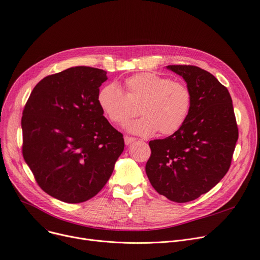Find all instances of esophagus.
I'll list each match as a JSON object with an SVG mask.
<instances>
[{
	"instance_id": "1",
	"label": "esophagus",
	"mask_w": 260,
	"mask_h": 260,
	"mask_svg": "<svg viewBox=\"0 0 260 260\" xmlns=\"http://www.w3.org/2000/svg\"><path fill=\"white\" fill-rule=\"evenodd\" d=\"M135 140H136L135 138H133V137H128V136H125V137H124V142H125V144H126V145H129V144H131V143H133Z\"/></svg>"
}]
</instances>
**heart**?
Instances as JSON below:
<instances>
[{"mask_svg": "<svg viewBox=\"0 0 260 260\" xmlns=\"http://www.w3.org/2000/svg\"><path fill=\"white\" fill-rule=\"evenodd\" d=\"M125 92L116 83L103 86L97 102L103 115L115 124H122L136 115L143 116L125 128L149 136L156 132L171 135L183 124L192 107V93L181 82L172 81L153 73H141L124 81Z\"/></svg>", "mask_w": 260, "mask_h": 260, "instance_id": "1", "label": "heart"}]
</instances>
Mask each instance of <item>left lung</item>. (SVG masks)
Returning a JSON list of instances; mask_svg holds the SVG:
<instances>
[{"label":"left lung","instance_id":"1","mask_svg":"<svg viewBox=\"0 0 260 260\" xmlns=\"http://www.w3.org/2000/svg\"><path fill=\"white\" fill-rule=\"evenodd\" d=\"M192 93L184 124L165 139L149 141L145 172L160 195L188 202L208 193L228 173L238 139L229 90L209 72L193 65H169Z\"/></svg>","mask_w":260,"mask_h":260}]
</instances>
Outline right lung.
<instances>
[{
    "instance_id": "add662e5",
    "label": "right lung",
    "mask_w": 260,
    "mask_h": 260,
    "mask_svg": "<svg viewBox=\"0 0 260 260\" xmlns=\"http://www.w3.org/2000/svg\"><path fill=\"white\" fill-rule=\"evenodd\" d=\"M106 80L99 68L71 67L41 80L26 102L23 157L53 198L80 203L97 195L124 149L97 102Z\"/></svg>"
}]
</instances>
